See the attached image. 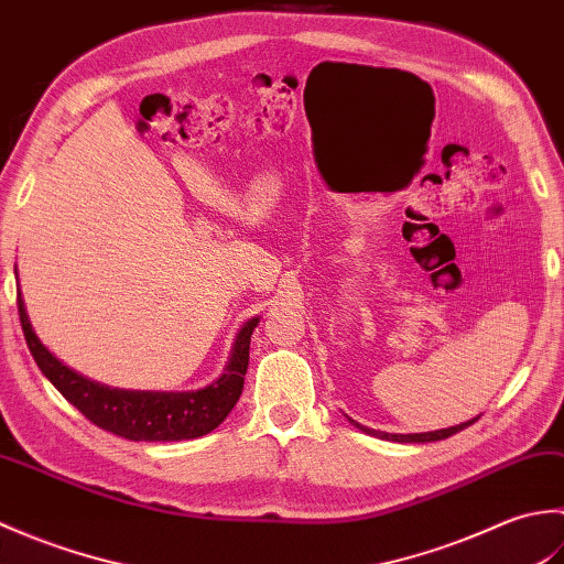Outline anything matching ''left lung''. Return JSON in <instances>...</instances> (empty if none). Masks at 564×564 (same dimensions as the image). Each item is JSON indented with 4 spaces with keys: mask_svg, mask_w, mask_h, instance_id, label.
<instances>
[{
    "mask_svg": "<svg viewBox=\"0 0 564 564\" xmlns=\"http://www.w3.org/2000/svg\"><path fill=\"white\" fill-rule=\"evenodd\" d=\"M477 419H480V416H475V419H470V422H463V424H458V426H448V429H438V431H426V434H386V431H376V429L361 426L358 422H354V419H349V422H351L356 429H361V431H366V434L376 436V438L398 441V443H429V441H441V438H448V436H453V434H458V431H463L465 426L475 424Z\"/></svg>",
    "mask_w": 564,
    "mask_h": 564,
    "instance_id": "8db88e82",
    "label": "left lung"
}]
</instances>
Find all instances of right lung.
I'll return each instance as SVG.
<instances>
[{"mask_svg":"<svg viewBox=\"0 0 564 564\" xmlns=\"http://www.w3.org/2000/svg\"><path fill=\"white\" fill-rule=\"evenodd\" d=\"M17 303L23 337H26L31 356L39 364L41 373L91 424L111 431L116 436L128 441H184L206 436L225 422V416L232 412L239 394H242L249 366V341L251 332L259 325V317H251L239 329L230 361H227L223 376L213 380L208 388L191 392H145L101 386V382L84 378L63 361H57L35 337L21 289Z\"/></svg>","mask_w":564,"mask_h":564,"instance_id":"obj_1","label":"right lung"}]
</instances>
